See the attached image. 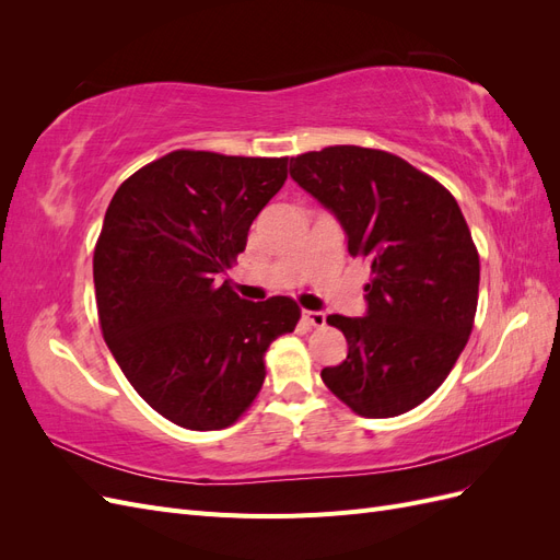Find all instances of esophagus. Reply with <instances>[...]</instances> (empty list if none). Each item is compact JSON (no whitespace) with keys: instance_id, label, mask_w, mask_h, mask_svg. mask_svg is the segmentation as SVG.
Returning <instances> with one entry per match:
<instances>
[{"instance_id":"34e87169","label":"esophagus","mask_w":560,"mask_h":560,"mask_svg":"<svg viewBox=\"0 0 560 560\" xmlns=\"http://www.w3.org/2000/svg\"><path fill=\"white\" fill-rule=\"evenodd\" d=\"M301 317L311 327H322V325H325V319H327L322 311H301Z\"/></svg>"}]
</instances>
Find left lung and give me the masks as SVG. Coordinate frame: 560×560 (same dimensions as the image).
I'll use <instances>...</instances> for the list:
<instances>
[{"label": "left lung", "mask_w": 560, "mask_h": 560, "mask_svg": "<svg viewBox=\"0 0 560 560\" xmlns=\"http://www.w3.org/2000/svg\"><path fill=\"white\" fill-rule=\"evenodd\" d=\"M290 175L343 226L350 257L371 266L364 317L329 315L348 358L322 369L364 418L416 409L446 381L479 299V252L455 198L411 163L352 144L308 151Z\"/></svg>", "instance_id": "1"}]
</instances>
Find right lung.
<instances>
[{"mask_svg":"<svg viewBox=\"0 0 560 560\" xmlns=\"http://www.w3.org/2000/svg\"><path fill=\"white\" fill-rule=\"evenodd\" d=\"M290 159L179 149L118 186L93 254L100 327L138 395L186 430L233 425L296 301H247L224 280Z\"/></svg>","mask_w":560,"mask_h":560,"instance_id":"add662e5","label":"right lung"}]
</instances>
